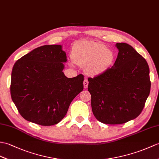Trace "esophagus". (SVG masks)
Returning <instances> with one entry per match:
<instances>
[{
  "label": "esophagus",
  "instance_id": "34e87169",
  "mask_svg": "<svg viewBox=\"0 0 159 159\" xmlns=\"http://www.w3.org/2000/svg\"><path fill=\"white\" fill-rule=\"evenodd\" d=\"M88 84H89L88 80H87V79L84 80V82H83V85H84V89H87V87H88Z\"/></svg>",
  "mask_w": 159,
  "mask_h": 159
}]
</instances>
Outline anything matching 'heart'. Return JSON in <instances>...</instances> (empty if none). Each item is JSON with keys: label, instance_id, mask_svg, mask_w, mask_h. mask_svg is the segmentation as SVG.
<instances>
[{"label": "heart", "instance_id": "1", "mask_svg": "<svg viewBox=\"0 0 159 159\" xmlns=\"http://www.w3.org/2000/svg\"><path fill=\"white\" fill-rule=\"evenodd\" d=\"M71 58L75 64L84 67L87 75L99 76L111 67L114 54L103 43L83 40L73 45Z\"/></svg>", "mask_w": 159, "mask_h": 159}]
</instances>
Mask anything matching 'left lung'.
<instances>
[{"mask_svg": "<svg viewBox=\"0 0 159 159\" xmlns=\"http://www.w3.org/2000/svg\"><path fill=\"white\" fill-rule=\"evenodd\" d=\"M119 53L108 71L89 78L91 108L101 123L123 124L137 118L150 91L149 66L127 43H116Z\"/></svg>", "mask_w": 159, "mask_h": 159, "instance_id": "8db88e82", "label": "left lung"}]
</instances>
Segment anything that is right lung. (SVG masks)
I'll list each match as a JSON object with an SVG mask.
<instances>
[{"label":"right lung","mask_w":159,"mask_h":159,"mask_svg":"<svg viewBox=\"0 0 159 159\" xmlns=\"http://www.w3.org/2000/svg\"><path fill=\"white\" fill-rule=\"evenodd\" d=\"M67 56L60 45L36 48L13 67L11 95L21 116L43 126L58 123L70 104L83 90L84 76L67 78Z\"/></svg>","instance_id":"add662e5"}]
</instances>
